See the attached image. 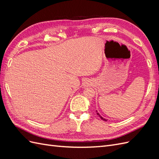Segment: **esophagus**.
<instances>
[{
	"instance_id": "esophagus-1",
	"label": "esophagus",
	"mask_w": 159,
	"mask_h": 159,
	"mask_svg": "<svg viewBox=\"0 0 159 159\" xmlns=\"http://www.w3.org/2000/svg\"><path fill=\"white\" fill-rule=\"evenodd\" d=\"M91 84V83L90 82L89 80H86L83 83V86H84V88H87V87H89V86H90Z\"/></svg>"
}]
</instances>
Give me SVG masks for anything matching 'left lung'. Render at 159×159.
I'll return each mask as SVG.
<instances>
[{
	"instance_id": "8db88e82",
	"label": "left lung",
	"mask_w": 159,
	"mask_h": 159,
	"mask_svg": "<svg viewBox=\"0 0 159 159\" xmlns=\"http://www.w3.org/2000/svg\"><path fill=\"white\" fill-rule=\"evenodd\" d=\"M96 113H97V115H99V117L101 118V119H103V121H107V119H105V118H103V117H102V116H101V115H100V114L98 112V111H96Z\"/></svg>"
}]
</instances>
